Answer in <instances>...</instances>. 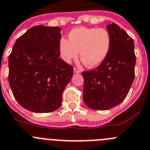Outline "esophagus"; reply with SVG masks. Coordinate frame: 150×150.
Instances as JSON below:
<instances>
[{"instance_id": "esophagus-1", "label": "esophagus", "mask_w": 150, "mask_h": 150, "mask_svg": "<svg viewBox=\"0 0 150 150\" xmlns=\"http://www.w3.org/2000/svg\"><path fill=\"white\" fill-rule=\"evenodd\" d=\"M74 73H81V70L78 69L77 68H74Z\"/></svg>"}]
</instances>
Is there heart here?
Segmentation results:
<instances>
[{"mask_svg": "<svg viewBox=\"0 0 150 150\" xmlns=\"http://www.w3.org/2000/svg\"><path fill=\"white\" fill-rule=\"evenodd\" d=\"M69 40L61 38L59 52L61 58L67 63L79 57L87 67L99 66L106 59L110 49L111 36L104 28L79 27L69 33Z\"/></svg>", "mask_w": 150, "mask_h": 150, "instance_id": "1", "label": "heart"}]
</instances>
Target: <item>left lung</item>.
Masks as SVG:
<instances>
[{"label": "left lung", "mask_w": 150, "mask_h": 150, "mask_svg": "<svg viewBox=\"0 0 150 150\" xmlns=\"http://www.w3.org/2000/svg\"><path fill=\"white\" fill-rule=\"evenodd\" d=\"M107 29L111 36L107 57L96 69L82 72L83 100L96 110H109L123 102L134 79V41L115 23L109 24Z\"/></svg>", "instance_id": "left-lung-1"}]
</instances>
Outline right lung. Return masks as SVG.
I'll return each instance as SVG.
<instances>
[{
    "label": "right lung",
    "mask_w": 150,
    "mask_h": 150,
    "mask_svg": "<svg viewBox=\"0 0 150 150\" xmlns=\"http://www.w3.org/2000/svg\"><path fill=\"white\" fill-rule=\"evenodd\" d=\"M59 27L37 25L16 40L9 56V83L16 101L35 113H50L62 103L73 67L60 58Z\"/></svg>",
    "instance_id": "right-lung-1"
}]
</instances>
